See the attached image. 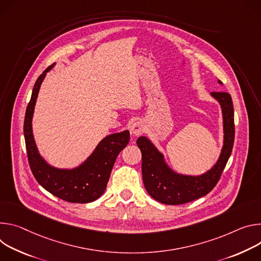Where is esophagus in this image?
Returning a JSON list of instances; mask_svg holds the SVG:
<instances>
[{"instance_id": "obj_1", "label": "esophagus", "mask_w": 261, "mask_h": 261, "mask_svg": "<svg viewBox=\"0 0 261 261\" xmlns=\"http://www.w3.org/2000/svg\"><path fill=\"white\" fill-rule=\"evenodd\" d=\"M144 129H145V126H144V123L142 121H136L130 126V133L132 135L135 136L141 135L144 132Z\"/></svg>"}]
</instances>
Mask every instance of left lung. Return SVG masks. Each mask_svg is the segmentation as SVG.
Here are the masks:
<instances>
[{"instance_id": "1", "label": "left lung", "mask_w": 261, "mask_h": 261, "mask_svg": "<svg viewBox=\"0 0 261 261\" xmlns=\"http://www.w3.org/2000/svg\"><path fill=\"white\" fill-rule=\"evenodd\" d=\"M222 85L221 81H218ZM211 96L221 106L224 140L216 164L200 175L181 174L173 170L164 154L147 137H139L137 145L142 152L143 182L148 194L161 203L185 204L207 195L218 184L230 158L234 142V111L227 92H212Z\"/></svg>"}]
</instances>
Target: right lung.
I'll use <instances>...</instances> for the list:
<instances>
[{"mask_svg":"<svg viewBox=\"0 0 261 261\" xmlns=\"http://www.w3.org/2000/svg\"><path fill=\"white\" fill-rule=\"evenodd\" d=\"M47 67L37 79L24 116L23 135L29 164L38 184L54 196L71 203H89L105 192L114 163L129 141V132L123 130L105 137L93 152L74 168H57L49 165L39 153L32 129L34 109L40 86Z\"/></svg>","mask_w":261,"mask_h":261,"instance_id":"obj_1","label":"right lung"}]
</instances>
